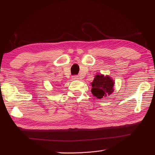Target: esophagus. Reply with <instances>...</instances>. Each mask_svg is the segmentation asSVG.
<instances>
[{
  "label": "esophagus",
  "instance_id": "obj_1",
  "mask_svg": "<svg viewBox=\"0 0 155 155\" xmlns=\"http://www.w3.org/2000/svg\"><path fill=\"white\" fill-rule=\"evenodd\" d=\"M72 78L73 80H78V78H79V77H78V75H73Z\"/></svg>",
  "mask_w": 155,
  "mask_h": 155
}]
</instances>
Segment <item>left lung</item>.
Listing matches in <instances>:
<instances>
[{
  "label": "left lung",
  "instance_id": "8db88e82",
  "mask_svg": "<svg viewBox=\"0 0 155 155\" xmlns=\"http://www.w3.org/2000/svg\"><path fill=\"white\" fill-rule=\"evenodd\" d=\"M114 82L108 76L97 74L91 83V93L98 98L110 95L114 91Z\"/></svg>",
  "mask_w": 155,
  "mask_h": 155
}]
</instances>
